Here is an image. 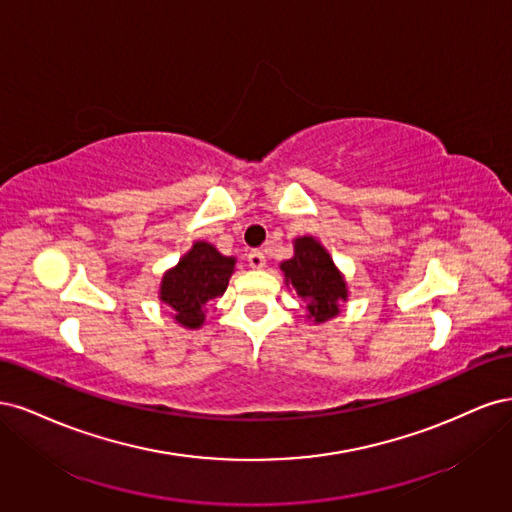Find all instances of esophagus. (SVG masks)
Returning a JSON list of instances; mask_svg holds the SVG:
<instances>
[{"label":"esophagus","mask_w":512,"mask_h":512,"mask_svg":"<svg viewBox=\"0 0 512 512\" xmlns=\"http://www.w3.org/2000/svg\"><path fill=\"white\" fill-rule=\"evenodd\" d=\"M247 262H250L252 269H262V267L267 265V258H265V254H262V252L254 250V252L247 254Z\"/></svg>","instance_id":"esophagus-1"}]
</instances>
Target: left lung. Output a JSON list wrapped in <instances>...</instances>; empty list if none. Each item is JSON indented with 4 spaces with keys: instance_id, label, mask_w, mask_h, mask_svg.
<instances>
[{
    "instance_id": "obj_1",
    "label": "left lung",
    "mask_w": 512,
    "mask_h": 512,
    "mask_svg": "<svg viewBox=\"0 0 512 512\" xmlns=\"http://www.w3.org/2000/svg\"><path fill=\"white\" fill-rule=\"evenodd\" d=\"M286 286L297 290V297L307 303V318L327 322L339 314V303L348 301V286L331 254L314 237L294 239V256L284 260Z\"/></svg>"
}]
</instances>
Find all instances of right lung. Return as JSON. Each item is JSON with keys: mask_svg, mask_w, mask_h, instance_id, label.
Returning a JSON list of instances; mask_svg holds the SVG:
<instances>
[{"mask_svg": "<svg viewBox=\"0 0 512 512\" xmlns=\"http://www.w3.org/2000/svg\"><path fill=\"white\" fill-rule=\"evenodd\" d=\"M235 258L222 256L207 241H196L160 284V301L173 312L175 322L185 329H200L205 322V305L226 292L235 271Z\"/></svg>", "mask_w": 512, "mask_h": 512, "instance_id": "add662e5", "label": "right lung"}]
</instances>
